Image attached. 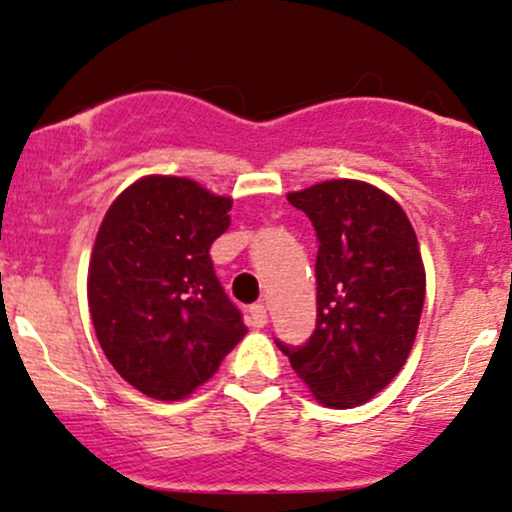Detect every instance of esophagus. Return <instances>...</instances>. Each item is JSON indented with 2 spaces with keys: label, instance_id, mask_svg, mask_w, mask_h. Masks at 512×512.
<instances>
[{
  "label": "esophagus",
  "instance_id": "esophagus-1",
  "mask_svg": "<svg viewBox=\"0 0 512 512\" xmlns=\"http://www.w3.org/2000/svg\"><path fill=\"white\" fill-rule=\"evenodd\" d=\"M250 323L252 328H265L267 325V308L262 303H252L250 306Z\"/></svg>",
  "mask_w": 512,
  "mask_h": 512
}]
</instances>
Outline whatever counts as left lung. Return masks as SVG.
Here are the masks:
<instances>
[{"mask_svg": "<svg viewBox=\"0 0 512 512\" xmlns=\"http://www.w3.org/2000/svg\"><path fill=\"white\" fill-rule=\"evenodd\" d=\"M286 199L316 228L318 318L308 342L277 347L320 403L362 406L401 372L418 333V238L401 206L367 182L330 179Z\"/></svg>", "mask_w": 512, "mask_h": 512, "instance_id": "obj_1", "label": "left lung"}]
</instances>
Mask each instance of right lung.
<instances>
[{
	"label": "right lung",
	"mask_w": 512,
	"mask_h": 512,
	"mask_svg": "<svg viewBox=\"0 0 512 512\" xmlns=\"http://www.w3.org/2000/svg\"><path fill=\"white\" fill-rule=\"evenodd\" d=\"M230 206L192 179L153 174L133 182L101 221L89 313L106 359L145 396H189L247 333L209 255L230 226Z\"/></svg>",
	"instance_id": "obj_1"
}]
</instances>
